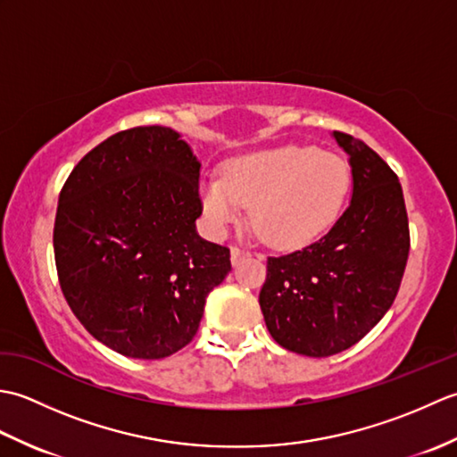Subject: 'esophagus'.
<instances>
[{
  "label": "esophagus",
  "mask_w": 457,
  "mask_h": 457,
  "mask_svg": "<svg viewBox=\"0 0 457 457\" xmlns=\"http://www.w3.org/2000/svg\"><path fill=\"white\" fill-rule=\"evenodd\" d=\"M249 257V251L245 249H239V247H231V265L237 267L241 261Z\"/></svg>",
  "instance_id": "1"
}]
</instances>
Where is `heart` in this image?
<instances>
[{"label": "heart", "instance_id": "b5f03b06", "mask_svg": "<svg viewBox=\"0 0 457 457\" xmlns=\"http://www.w3.org/2000/svg\"><path fill=\"white\" fill-rule=\"evenodd\" d=\"M352 190L349 164L336 153L277 145L229 159L223 177L208 174L198 194L212 228L223 231L251 206L257 236L275 249H303L342 218Z\"/></svg>", "mask_w": 457, "mask_h": 457}]
</instances>
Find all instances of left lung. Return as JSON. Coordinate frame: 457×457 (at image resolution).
I'll list each match as a JSON object with an SVG mask.
<instances>
[{
    "mask_svg": "<svg viewBox=\"0 0 457 457\" xmlns=\"http://www.w3.org/2000/svg\"><path fill=\"white\" fill-rule=\"evenodd\" d=\"M332 135L349 154L352 202L322 239L269 257L259 293L269 334L308 357L344 352L386 314L411 249L399 177L363 141Z\"/></svg>",
    "mask_w": 457,
    "mask_h": 457,
    "instance_id": "1",
    "label": "left lung"
}]
</instances>
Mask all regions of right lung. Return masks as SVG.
<instances>
[{
	"instance_id": "1",
	"label": "right lung",
	"mask_w": 457,
	"mask_h": 457,
	"mask_svg": "<svg viewBox=\"0 0 457 457\" xmlns=\"http://www.w3.org/2000/svg\"><path fill=\"white\" fill-rule=\"evenodd\" d=\"M200 162L170 128L112 135L58 196L54 261L82 326L125 357L162 359L196 336L206 296L231 270L202 239Z\"/></svg>"
}]
</instances>
